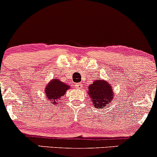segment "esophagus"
<instances>
[{"instance_id": "1", "label": "esophagus", "mask_w": 157, "mask_h": 157, "mask_svg": "<svg viewBox=\"0 0 157 157\" xmlns=\"http://www.w3.org/2000/svg\"><path fill=\"white\" fill-rule=\"evenodd\" d=\"M81 87H82V85H81L80 83H78V84L76 85V88H77V89H80Z\"/></svg>"}]
</instances>
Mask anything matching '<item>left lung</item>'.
Returning a JSON list of instances; mask_svg holds the SVG:
<instances>
[{
    "label": "left lung",
    "instance_id": "8db88e82",
    "mask_svg": "<svg viewBox=\"0 0 157 157\" xmlns=\"http://www.w3.org/2000/svg\"><path fill=\"white\" fill-rule=\"evenodd\" d=\"M88 94L92 99L91 103L99 109L109 105V102H112L113 97H114L111 84L103 80L94 81L93 83L89 86Z\"/></svg>",
    "mask_w": 157,
    "mask_h": 157
}]
</instances>
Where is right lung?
Returning a JSON list of instances; mask_svg holds the SVG:
<instances>
[{"mask_svg":"<svg viewBox=\"0 0 157 157\" xmlns=\"http://www.w3.org/2000/svg\"><path fill=\"white\" fill-rule=\"evenodd\" d=\"M68 84L61 82L58 79H53L46 86L45 94L49 101L55 105L60 99L62 98L66 91L69 89Z\"/></svg>","mask_w":157,"mask_h":157,"instance_id":"obj_1","label":"right lung"}]
</instances>
